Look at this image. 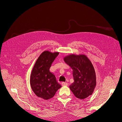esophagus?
Returning <instances> with one entry per match:
<instances>
[{
  "mask_svg": "<svg viewBox=\"0 0 122 122\" xmlns=\"http://www.w3.org/2000/svg\"><path fill=\"white\" fill-rule=\"evenodd\" d=\"M62 85L63 86H67L68 85V83L66 82H62Z\"/></svg>",
  "mask_w": 122,
  "mask_h": 122,
  "instance_id": "1",
  "label": "esophagus"
}]
</instances>
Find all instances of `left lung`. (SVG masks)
I'll return each instance as SVG.
<instances>
[{
    "label": "left lung",
    "instance_id": "8db88e82",
    "mask_svg": "<svg viewBox=\"0 0 122 122\" xmlns=\"http://www.w3.org/2000/svg\"><path fill=\"white\" fill-rule=\"evenodd\" d=\"M64 60L73 70L74 81L69 87L75 96L82 100L93 94L96 86V75L90 59L85 54H70Z\"/></svg>",
    "mask_w": 122,
    "mask_h": 122
}]
</instances>
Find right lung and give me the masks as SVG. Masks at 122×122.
<instances>
[{
	"mask_svg": "<svg viewBox=\"0 0 122 122\" xmlns=\"http://www.w3.org/2000/svg\"><path fill=\"white\" fill-rule=\"evenodd\" d=\"M58 54L59 52L43 51L36 60L31 72L30 84L32 90L36 96L44 100L53 97L61 87L55 75L49 70Z\"/></svg>",
	"mask_w": 122,
	"mask_h": 122,
	"instance_id": "add662e5",
	"label": "right lung"
}]
</instances>
